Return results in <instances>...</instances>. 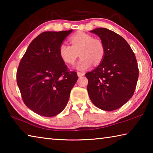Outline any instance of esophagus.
I'll list each match as a JSON object with an SVG mask.
<instances>
[{
  "instance_id": "esophagus-1",
  "label": "esophagus",
  "mask_w": 153,
  "mask_h": 153,
  "mask_svg": "<svg viewBox=\"0 0 153 153\" xmlns=\"http://www.w3.org/2000/svg\"><path fill=\"white\" fill-rule=\"evenodd\" d=\"M77 76H78V77H82V76H84V72H77Z\"/></svg>"
}]
</instances>
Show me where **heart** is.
Instances as JSON below:
<instances>
[{
    "label": "heart",
    "instance_id": "b5f03b06",
    "mask_svg": "<svg viewBox=\"0 0 153 153\" xmlns=\"http://www.w3.org/2000/svg\"><path fill=\"white\" fill-rule=\"evenodd\" d=\"M71 45L61 44L59 48L61 59L67 64H73L78 56L81 58L76 65L77 70L84 71L90 68L94 63L99 64L104 58L105 46L100 40L94 39L91 35L78 33L70 38Z\"/></svg>",
    "mask_w": 153,
    "mask_h": 153
}]
</instances>
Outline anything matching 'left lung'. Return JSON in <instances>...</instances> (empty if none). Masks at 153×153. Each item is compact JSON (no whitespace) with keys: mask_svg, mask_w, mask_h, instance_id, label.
<instances>
[{"mask_svg":"<svg viewBox=\"0 0 153 153\" xmlns=\"http://www.w3.org/2000/svg\"><path fill=\"white\" fill-rule=\"evenodd\" d=\"M90 32L100 38L105 53L99 65L86 74L88 92L96 107L114 111L132 97L138 78V63L130 46L121 36L103 27Z\"/></svg>","mask_w":153,"mask_h":153,"instance_id":"obj_1","label":"left lung"}]
</instances>
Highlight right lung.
I'll return each mask as SVG.
<instances>
[{
  "label": "right lung",
  "mask_w": 153,
  "mask_h": 153,
  "mask_svg": "<svg viewBox=\"0 0 153 153\" xmlns=\"http://www.w3.org/2000/svg\"><path fill=\"white\" fill-rule=\"evenodd\" d=\"M72 30L45 32L32 40L17 71V84L24 102L33 112L53 117L63 111L76 84L59 54V46Z\"/></svg>",
  "instance_id": "1"
}]
</instances>
